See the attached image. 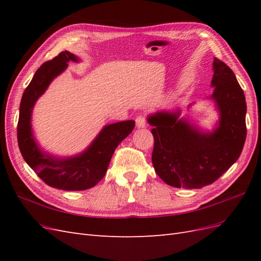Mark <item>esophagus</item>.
I'll use <instances>...</instances> for the list:
<instances>
[{
  "label": "esophagus",
  "instance_id": "obj_1",
  "mask_svg": "<svg viewBox=\"0 0 261 261\" xmlns=\"http://www.w3.org/2000/svg\"><path fill=\"white\" fill-rule=\"evenodd\" d=\"M147 125V122H146V118L143 116V115H138L136 117V126L138 128H145Z\"/></svg>",
  "mask_w": 261,
  "mask_h": 261
}]
</instances>
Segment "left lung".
<instances>
[{
  "label": "left lung",
  "mask_w": 261,
  "mask_h": 261,
  "mask_svg": "<svg viewBox=\"0 0 261 261\" xmlns=\"http://www.w3.org/2000/svg\"><path fill=\"white\" fill-rule=\"evenodd\" d=\"M213 93L220 120L204 133L179 111L149 115L154 138L152 164L156 174L170 186L201 188L216 181L239 159L246 139V101L233 70L213 60Z\"/></svg>",
  "instance_id": "8db88e82"
}]
</instances>
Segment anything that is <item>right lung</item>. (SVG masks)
Returning a JSON list of instances; mask_svg holds the SVG:
<instances>
[{"label": "right lung", "mask_w": 261, "mask_h": 261, "mask_svg": "<svg viewBox=\"0 0 261 261\" xmlns=\"http://www.w3.org/2000/svg\"><path fill=\"white\" fill-rule=\"evenodd\" d=\"M70 61L80 62V59L63 51L38 68L20 101L17 140L23 160L45 184L63 191H85L105 177L114 150L132 133L135 122L130 120L105 126L90 146L75 156L58 158L42 151L31 129V113L36 101L54 78L64 72Z\"/></svg>", "instance_id": "1"}]
</instances>
